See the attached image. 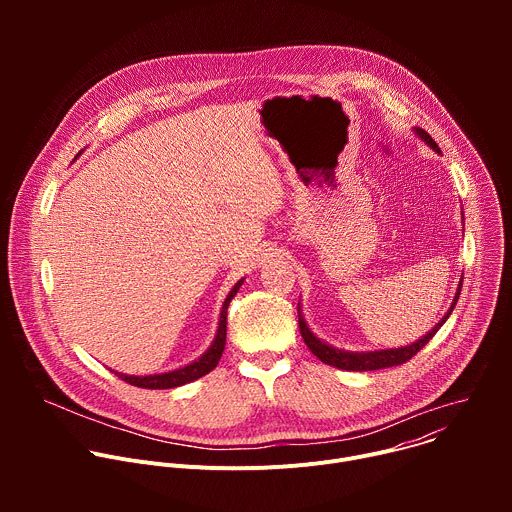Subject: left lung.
<instances>
[{"instance_id":"8db88e82","label":"left lung","mask_w":512,"mask_h":512,"mask_svg":"<svg viewBox=\"0 0 512 512\" xmlns=\"http://www.w3.org/2000/svg\"><path fill=\"white\" fill-rule=\"evenodd\" d=\"M417 135L429 145V148H433L437 154H440V148H437V143L433 141V137L423 131V129H417ZM460 291H462V281H460V287H458V294L454 298V304L452 308L448 310V314L442 318L440 324H435L433 330H429L421 340L409 344V346H401V348H387V350H375V352H346V350H338L334 346H328L326 342H322L320 338H316L310 328L306 326L300 310H298V322H300V332H302V338L306 342V346L312 350L314 356H318L322 362L330 364V367H336V369H342V371H379V369H389V367H397V364H403L407 362L411 356H415L433 336L435 332L440 330L444 326V322L450 318L458 298H460Z\"/></svg>"}]
</instances>
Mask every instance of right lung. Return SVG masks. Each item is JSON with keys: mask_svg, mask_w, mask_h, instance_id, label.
<instances>
[{"mask_svg": "<svg viewBox=\"0 0 512 512\" xmlns=\"http://www.w3.org/2000/svg\"><path fill=\"white\" fill-rule=\"evenodd\" d=\"M241 283H243V279L237 281L235 287L229 291V296H227V300L223 304V310H221V320H218V330H216L214 342L210 344V348L198 360L188 364V367H182V369L170 371V373H162V375L135 377V375H121V373H117L119 379L129 383V385H133V387H139V389H174V387L192 383V381L208 375L216 367L218 360H221V356H223L225 342H227V310H229L231 300L237 296Z\"/></svg>", "mask_w": 512, "mask_h": 512, "instance_id": "1", "label": "right lung"}]
</instances>
